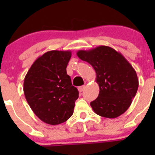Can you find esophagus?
I'll use <instances>...</instances> for the list:
<instances>
[{"instance_id":"obj_1","label":"esophagus","mask_w":155,"mask_h":155,"mask_svg":"<svg viewBox=\"0 0 155 155\" xmlns=\"http://www.w3.org/2000/svg\"><path fill=\"white\" fill-rule=\"evenodd\" d=\"M85 89V85H82V86L78 87V90H79V92H82Z\"/></svg>"}]
</instances>
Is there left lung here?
Listing matches in <instances>:
<instances>
[{
    "mask_svg": "<svg viewBox=\"0 0 155 155\" xmlns=\"http://www.w3.org/2000/svg\"><path fill=\"white\" fill-rule=\"evenodd\" d=\"M76 54L96 72L100 92L97 98L90 104L94 112L109 118L124 113L139 87L138 77L132 65L121 53L107 46L79 50Z\"/></svg>",
    "mask_w": 155,
    "mask_h": 155,
    "instance_id": "1",
    "label": "left lung"
}]
</instances>
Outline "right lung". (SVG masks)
Listing matches in <instances>:
<instances>
[{"label":"right lung","instance_id":"1","mask_svg":"<svg viewBox=\"0 0 155 155\" xmlns=\"http://www.w3.org/2000/svg\"><path fill=\"white\" fill-rule=\"evenodd\" d=\"M71 55L70 51H48L33 63L25 77L26 101L34 113L48 124L68 121L79 97L77 88L67 74Z\"/></svg>","mask_w":155,"mask_h":155}]
</instances>
